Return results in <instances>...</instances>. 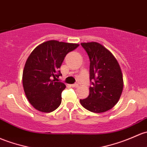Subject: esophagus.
<instances>
[{
  "label": "esophagus",
  "mask_w": 147,
  "mask_h": 147,
  "mask_svg": "<svg viewBox=\"0 0 147 147\" xmlns=\"http://www.w3.org/2000/svg\"><path fill=\"white\" fill-rule=\"evenodd\" d=\"M71 86H72V87H78L79 86V84L78 83H75V84H71Z\"/></svg>",
  "instance_id": "34e87169"
}]
</instances>
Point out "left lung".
I'll list each match as a JSON object with an SVG mask.
<instances>
[{
  "instance_id": "obj_1",
  "label": "left lung",
  "mask_w": 147,
  "mask_h": 147,
  "mask_svg": "<svg viewBox=\"0 0 147 147\" xmlns=\"http://www.w3.org/2000/svg\"><path fill=\"white\" fill-rule=\"evenodd\" d=\"M89 58V95L80 103L93 113L112 109L120 99L123 89L121 69L112 53L97 42L82 43Z\"/></svg>"
}]
</instances>
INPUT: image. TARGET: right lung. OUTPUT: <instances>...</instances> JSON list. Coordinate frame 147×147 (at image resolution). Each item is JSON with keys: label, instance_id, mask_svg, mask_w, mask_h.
<instances>
[{"label": "right lung", "instance_id": "add662e5", "mask_svg": "<svg viewBox=\"0 0 147 147\" xmlns=\"http://www.w3.org/2000/svg\"><path fill=\"white\" fill-rule=\"evenodd\" d=\"M79 46L78 44L51 40L36 46L26 61L22 74L24 93L36 110L50 113L61 103L65 85L58 81L65 55Z\"/></svg>", "mask_w": 147, "mask_h": 147}]
</instances>
